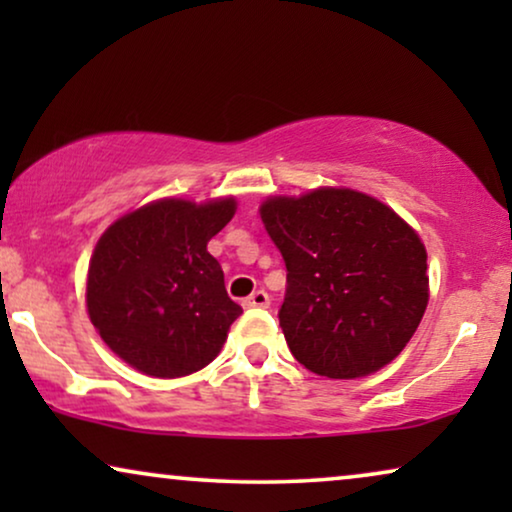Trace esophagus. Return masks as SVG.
<instances>
[{
    "mask_svg": "<svg viewBox=\"0 0 512 512\" xmlns=\"http://www.w3.org/2000/svg\"><path fill=\"white\" fill-rule=\"evenodd\" d=\"M242 305L244 307H268L270 305V296L263 289H258V291L251 293L249 298H244Z\"/></svg>",
    "mask_w": 512,
    "mask_h": 512,
    "instance_id": "34e87169",
    "label": "esophagus"
}]
</instances>
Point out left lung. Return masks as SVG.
Masks as SVG:
<instances>
[{
    "instance_id": "obj_1",
    "label": "left lung",
    "mask_w": 512,
    "mask_h": 512,
    "mask_svg": "<svg viewBox=\"0 0 512 512\" xmlns=\"http://www.w3.org/2000/svg\"><path fill=\"white\" fill-rule=\"evenodd\" d=\"M261 219L286 263L279 326L296 361L331 380L394 361L429 303L426 249L415 230L352 188L268 198Z\"/></svg>"
}]
</instances>
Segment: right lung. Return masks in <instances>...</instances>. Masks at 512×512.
Listing matches in <instances>:
<instances>
[{"instance_id":"1","label":"right lung","mask_w":512,"mask_h":512,"mask_svg":"<svg viewBox=\"0 0 512 512\" xmlns=\"http://www.w3.org/2000/svg\"><path fill=\"white\" fill-rule=\"evenodd\" d=\"M235 209V198H165L104 230L88 265V314L111 352L139 373L184 377L221 352L242 307L228 298L207 242Z\"/></svg>"}]
</instances>
